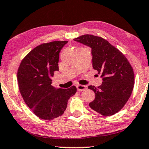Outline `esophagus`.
I'll list each match as a JSON object with an SVG mask.
<instances>
[{
    "label": "esophagus",
    "mask_w": 149,
    "mask_h": 149,
    "mask_svg": "<svg viewBox=\"0 0 149 149\" xmlns=\"http://www.w3.org/2000/svg\"><path fill=\"white\" fill-rule=\"evenodd\" d=\"M77 87V89L78 91H85L86 88V86L84 85H80V84H77L76 86Z\"/></svg>",
    "instance_id": "obj_1"
}]
</instances>
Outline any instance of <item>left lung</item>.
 I'll return each instance as SVG.
<instances>
[{
    "label": "left lung",
    "instance_id": "8db88e82",
    "mask_svg": "<svg viewBox=\"0 0 149 149\" xmlns=\"http://www.w3.org/2000/svg\"><path fill=\"white\" fill-rule=\"evenodd\" d=\"M91 47L94 70L101 75L102 84L89 86L95 93L92 109L104 116L114 115L123 107L132 93L134 74L123 54L101 37L85 34L74 39Z\"/></svg>",
    "mask_w": 149,
    "mask_h": 149
}]
</instances>
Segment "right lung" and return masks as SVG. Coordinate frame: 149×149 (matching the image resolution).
I'll list each match as a JSON object with an SVG mask.
<instances>
[{
    "label": "right lung",
    "instance_id": "right-lung-1",
    "mask_svg": "<svg viewBox=\"0 0 149 149\" xmlns=\"http://www.w3.org/2000/svg\"><path fill=\"white\" fill-rule=\"evenodd\" d=\"M68 41H54L35 47L22 61L17 72L19 88L25 102L37 117L52 120L62 116L68 100L77 91L55 88L51 77L58 71L59 53Z\"/></svg>",
    "mask_w": 149,
    "mask_h": 149
}]
</instances>
